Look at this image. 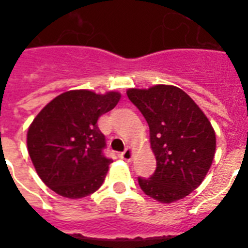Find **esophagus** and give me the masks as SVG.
<instances>
[{
	"instance_id": "esophagus-1",
	"label": "esophagus",
	"mask_w": 248,
	"mask_h": 248,
	"mask_svg": "<svg viewBox=\"0 0 248 248\" xmlns=\"http://www.w3.org/2000/svg\"><path fill=\"white\" fill-rule=\"evenodd\" d=\"M132 151L130 149V148H126L122 153L120 155V157L122 159H124V161H127V162H130V161H132Z\"/></svg>"
}]
</instances>
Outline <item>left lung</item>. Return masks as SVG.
I'll use <instances>...</instances> for the list:
<instances>
[{"label": "left lung", "mask_w": 248, "mask_h": 248, "mask_svg": "<svg viewBox=\"0 0 248 248\" xmlns=\"http://www.w3.org/2000/svg\"><path fill=\"white\" fill-rule=\"evenodd\" d=\"M127 96L147 120L157 161L151 177H138L140 188L162 203L183 200L200 186L211 167L216 136L210 121L175 86L130 89Z\"/></svg>", "instance_id": "left-lung-1"}]
</instances>
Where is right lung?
<instances>
[{"label":"right lung","mask_w":248,"mask_h":248,"mask_svg":"<svg viewBox=\"0 0 248 248\" xmlns=\"http://www.w3.org/2000/svg\"><path fill=\"white\" fill-rule=\"evenodd\" d=\"M120 93L99 95L72 90L51 100L29 126V157L48 188L67 198H83L100 188L109 165L97 120L112 110Z\"/></svg>","instance_id":"1"}]
</instances>
